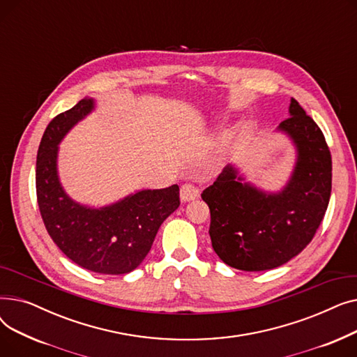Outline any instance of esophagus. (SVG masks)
<instances>
[{
    "label": "esophagus",
    "mask_w": 357,
    "mask_h": 357,
    "mask_svg": "<svg viewBox=\"0 0 357 357\" xmlns=\"http://www.w3.org/2000/svg\"><path fill=\"white\" fill-rule=\"evenodd\" d=\"M199 197V190L197 186L191 185V183H183L181 186V201L182 202H190L194 201Z\"/></svg>",
    "instance_id": "1"
}]
</instances>
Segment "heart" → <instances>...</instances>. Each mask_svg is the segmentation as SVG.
Returning <instances> with one entry per match:
<instances>
[{
	"label": "heart",
	"mask_w": 357,
	"mask_h": 357,
	"mask_svg": "<svg viewBox=\"0 0 357 357\" xmlns=\"http://www.w3.org/2000/svg\"><path fill=\"white\" fill-rule=\"evenodd\" d=\"M234 136H236V130H234V128L227 130L226 133L222 135L221 142H220V147H218V150H217V152H215L214 156H213V162H220V160H221L224 152H226V147L231 143V140L234 139Z\"/></svg>",
	"instance_id": "b5f03b06"
}]
</instances>
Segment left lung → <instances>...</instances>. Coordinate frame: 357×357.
I'll return each instance as SVG.
<instances>
[{
	"label": "left lung",
	"instance_id": "1",
	"mask_svg": "<svg viewBox=\"0 0 357 357\" xmlns=\"http://www.w3.org/2000/svg\"><path fill=\"white\" fill-rule=\"evenodd\" d=\"M276 130L291 139L296 152L282 190H260L229 165L201 194L211 213L213 249L238 271H269L287 264L310 245L328 207L331 155L320 127L291 98L289 119Z\"/></svg>",
	"mask_w": 357,
	"mask_h": 357
}]
</instances>
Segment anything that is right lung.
I'll return each instance as SVG.
<instances>
[{"mask_svg": "<svg viewBox=\"0 0 357 357\" xmlns=\"http://www.w3.org/2000/svg\"><path fill=\"white\" fill-rule=\"evenodd\" d=\"M93 108V98H84L49 123L37 152V202L49 236L72 261L91 272L123 275L142 264L160 224L179 207V186L142 190L100 208L73 201L58 174L59 143Z\"/></svg>", "mask_w": 357, "mask_h": 357, "instance_id": "obj_1", "label": "right lung"}]
</instances>
